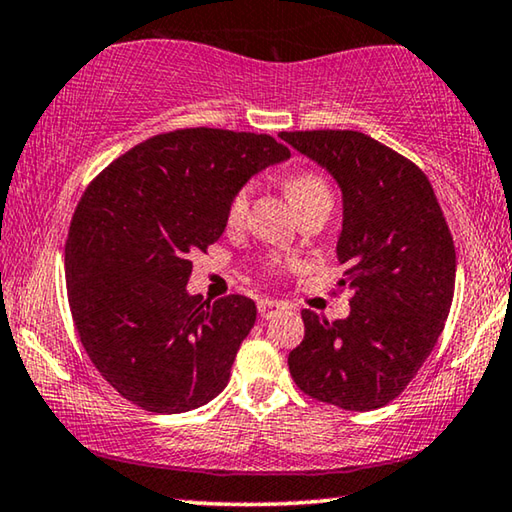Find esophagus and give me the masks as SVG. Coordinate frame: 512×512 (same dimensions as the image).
Here are the masks:
<instances>
[{"label": "esophagus", "mask_w": 512, "mask_h": 512, "mask_svg": "<svg viewBox=\"0 0 512 512\" xmlns=\"http://www.w3.org/2000/svg\"><path fill=\"white\" fill-rule=\"evenodd\" d=\"M278 310H282V305L278 301H271V299H259L257 301V312H259V317H262V319L273 317Z\"/></svg>", "instance_id": "34e87169"}]
</instances>
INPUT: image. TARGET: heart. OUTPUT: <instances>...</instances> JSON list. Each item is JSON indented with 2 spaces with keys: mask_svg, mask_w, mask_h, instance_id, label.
Returning a JSON list of instances; mask_svg holds the SVG:
<instances>
[{
  "mask_svg": "<svg viewBox=\"0 0 512 512\" xmlns=\"http://www.w3.org/2000/svg\"><path fill=\"white\" fill-rule=\"evenodd\" d=\"M282 186H285L289 202L294 204V209L299 211V216L310 211H319V209L331 211L333 207L331 186L319 172H312V170L294 172L289 174ZM246 209H248V188H241L239 193L232 197L230 209H227V223L239 225L243 216H246Z\"/></svg>",
  "mask_w": 512,
  "mask_h": 512,
  "instance_id": "obj_1",
  "label": "heart"
}]
</instances>
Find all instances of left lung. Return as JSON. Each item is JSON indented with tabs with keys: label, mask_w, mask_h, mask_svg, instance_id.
I'll use <instances>...</instances> for the list:
<instances>
[{
	"label": "left lung",
	"mask_w": 512,
	"mask_h": 512,
	"mask_svg": "<svg viewBox=\"0 0 512 512\" xmlns=\"http://www.w3.org/2000/svg\"><path fill=\"white\" fill-rule=\"evenodd\" d=\"M331 172L342 190L340 287L347 319L303 310L289 372L305 395L347 411L388 404L418 375L444 331L455 289V246L432 183L386 144L358 131L280 133Z\"/></svg>",
	"instance_id": "left-lung-1"
}]
</instances>
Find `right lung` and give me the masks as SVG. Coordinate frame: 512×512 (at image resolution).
<instances>
[{"instance_id":"add662e5","label":"right lung","mask_w":512,"mask_h":512,"mask_svg":"<svg viewBox=\"0 0 512 512\" xmlns=\"http://www.w3.org/2000/svg\"><path fill=\"white\" fill-rule=\"evenodd\" d=\"M285 158L271 135L181 128L140 142L89 183L66 239L68 305L121 398L181 414L227 386L257 308L241 294H188L193 257L223 236L243 183Z\"/></svg>"}]
</instances>
